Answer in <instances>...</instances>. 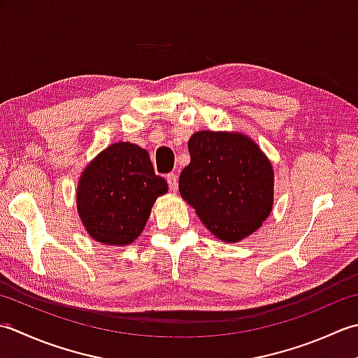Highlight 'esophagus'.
Masks as SVG:
<instances>
[{"instance_id":"34e87169","label":"esophagus","mask_w":358,"mask_h":358,"mask_svg":"<svg viewBox=\"0 0 358 358\" xmlns=\"http://www.w3.org/2000/svg\"><path fill=\"white\" fill-rule=\"evenodd\" d=\"M166 182H169V187H170L171 192H178L179 180H178V174L176 173L166 174Z\"/></svg>"}]
</instances>
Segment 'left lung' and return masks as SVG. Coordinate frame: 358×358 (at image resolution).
<instances>
[{"mask_svg":"<svg viewBox=\"0 0 358 358\" xmlns=\"http://www.w3.org/2000/svg\"><path fill=\"white\" fill-rule=\"evenodd\" d=\"M179 192L206 227L225 243L249 236L271 215L273 170L243 134L201 131L188 141Z\"/></svg>","mask_w":358,"mask_h":358,"instance_id":"obj_1","label":"left lung"}]
</instances>
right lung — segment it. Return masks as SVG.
<instances>
[{
  "label": "right lung",
  "instance_id": "obj_1",
  "mask_svg": "<svg viewBox=\"0 0 358 358\" xmlns=\"http://www.w3.org/2000/svg\"><path fill=\"white\" fill-rule=\"evenodd\" d=\"M166 192V180L155 173L148 152L119 142L86 166L77 188V210L91 238L127 245L141 235L152 203Z\"/></svg>",
  "mask_w": 358,
  "mask_h": 358
}]
</instances>
